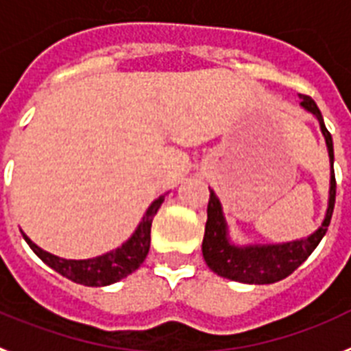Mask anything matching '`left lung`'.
<instances>
[{
	"mask_svg": "<svg viewBox=\"0 0 351 351\" xmlns=\"http://www.w3.org/2000/svg\"><path fill=\"white\" fill-rule=\"evenodd\" d=\"M301 106L306 111L312 112L319 120L321 130L328 147L330 165H332V176H330V199L328 210L319 230L303 240H294L287 244L274 245H247V247H237L228 240V226L222 215L221 202L210 190V201H208V221L204 228V240H202V256L208 267L219 276L233 280L240 283H253V285H265V283L280 282L289 274H292L312 254L321 239L328 231L332 213L335 206V173H334V143L332 134L325 127V121L321 117L319 107L315 106L308 95H301Z\"/></svg>",
	"mask_w": 351,
	"mask_h": 351,
	"instance_id": "left-lung-1",
	"label": "left lung"
}]
</instances>
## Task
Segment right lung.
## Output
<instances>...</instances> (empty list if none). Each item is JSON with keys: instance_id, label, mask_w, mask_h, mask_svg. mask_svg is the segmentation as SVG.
<instances>
[{"instance_id": "1", "label": "right lung", "mask_w": 351, "mask_h": 351, "mask_svg": "<svg viewBox=\"0 0 351 351\" xmlns=\"http://www.w3.org/2000/svg\"><path fill=\"white\" fill-rule=\"evenodd\" d=\"M165 195L156 199L149 206L147 213H145L143 221L140 222L138 230L134 234L127 240L121 247L114 249L111 253H106L102 256L89 260H66L59 258L51 253H46L40 247H37L26 234H23L26 240V244L30 245L32 251L39 256L46 265H50L53 271L66 276L68 280L80 285L88 287H104L111 285V283L120 282L121 278L129 276L130 273H134L136 269L140 267L143 260L147 258L150 247V226H152V219L158 213L159 206L163 204Z\"/></svg>"}]
</instances>
